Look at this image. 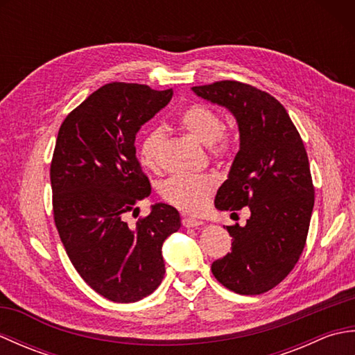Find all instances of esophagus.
<instances>
[{"mask_svg": "<svg viewBox=\"0 0 355 355\" xmlns=\"http://www.w3.org/2000/svg\"><path fill=\"white\" fill-rule=\"evenodd\" d=\"M183 225L186 229H193V227H198V225L202 224L201 220H197V218H183Z\"/></svg>", "mask_w": 355, "mask_h": 355, "instance_id": "obj_1", "label": "esophagus"}]
</instances>
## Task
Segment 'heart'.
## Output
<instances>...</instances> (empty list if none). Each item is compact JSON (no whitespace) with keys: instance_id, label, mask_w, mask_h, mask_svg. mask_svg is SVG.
<instances>
[{"instance_id":"heart-1","label":"heart","mask_w":355,"mask_h":355,"mask_svg":"<svg viewBox=\"0 0 355 355\" xmlns=\"http://www.w3.org/2000/svg\"><path fill=\"white\" fill-rule=\"evenodd\" d=\"M180 125L183 130L201 145L209 148L215 158H224L232 153L233 143L227 134H223V120L215 110L207 105H189L180 116ZM166 135L163 130L149 131L140 145L141 163L150 171L160 168V157ZM216 180L209 173L201 175H175L166 180L162 186V197L180 210L197 214L206 206L212 195Z\"/></svg>"}]
</instances>
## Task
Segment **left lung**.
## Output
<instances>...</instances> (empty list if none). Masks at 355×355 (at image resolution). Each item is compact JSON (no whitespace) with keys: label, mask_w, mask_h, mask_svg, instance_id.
I'll list each match as a JSON object with an SVG mask.
<instances>
[{"label":"left lung","mask_w":355,"mask_h":355,"mask_svg":"<svg viewBox=\"0 0 355 355\" xmlns=\"http://www.w3.org/2000/svg\"><path fill=\"white\" fill-rule=\"evenodd\" d=\"M232 112L239 150L215 197L218 210H250L245 225H227L232 252L212 263L225 288L261 294L282 282L302 254L314 206L304 141L273 96L236 80L192 87Z\"/></svg>","instance_id":"1"}]
</instances>
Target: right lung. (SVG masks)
<instances>
[{
    "label": "right lung",
    "mask_w": 355,
    "mask_h": 355,
    "mask_svg": "<svg viewBox=\"0 0 355 355\" xmlns=\"http://www.w3.org/2000/svg\"><path fill=\"white\" fill-rule=\"evenodd\" d=\"M172 94L112 82L59 128L50 168L56 229L80 277L112 302H137L157 290L164 276L162 245L182 227L178 210L164 202L150 206L134 227L125 221L150 193L135 135Z\"/></svg>",
    "instance_id": "1"
}]
</instances>
